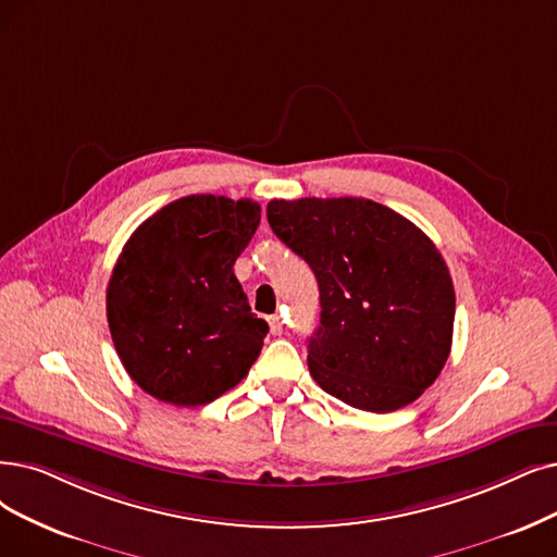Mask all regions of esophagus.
Here are the masks:
<instances>
[{
    "label": "esophagus",
    "mask_w": 557,
    "mask_h": 557,
    "mask_svg": "<svg viewBox=\"0 0 557 557\" xmlns=\"http://www.w3.org/2000/svg\"><path fill=\"white\" fill-rule=\"evenodd\" d=\"M270 331L274 333V336H281L283 333V322H281V318H270Z\"/></svg>",
    "instance_id": "1"
}]
</instances>
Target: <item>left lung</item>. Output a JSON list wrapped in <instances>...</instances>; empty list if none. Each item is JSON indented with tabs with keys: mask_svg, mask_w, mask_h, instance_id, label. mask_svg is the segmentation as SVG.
<instances>
[{
	"mask_svg": "<svg viewBox=\"0 0 557 557\" xmlns=\"http://www.w3.org/2000/svg\"><path fill=\"white\" fill-rule=\"evenodd\" d=\"M267 221L320 285L313 380L354 409L411 405L453 345L455 287L434 242L403 214L351 196L274 198Z\"/></svg>",
	"mask_w": 557,
	"mask_h": 557,
	"instance_id": "left-lung-1",
	"label": "left lung"
}]
</instances>
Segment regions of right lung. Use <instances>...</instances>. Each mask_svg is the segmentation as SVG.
Listing matches in <instances>:
<instances>
[{
	"label": "right lung",
	"instance_id": "right-lung-1",
	"mask_svg": "<svg viewBox=\"0 0 557 557\" xmlns=\"http://www.w3.org/2000/svg\"><path fill=\"white\" fill-rule=\"evenodd\" d=\"M258 224L251 198L194 194L125 242L107 285V322L148 395L201 407L247 376L270 326L251 313L233 264Z\"/></svg>",
	"mask_w": 557,
	"mask_h": 557
}]
</instances>
